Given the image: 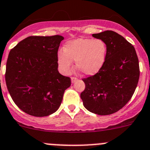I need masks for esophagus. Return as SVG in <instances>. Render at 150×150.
Listing matches in <instances>:
<instances>
[{
	"label": "esophagus",
	"mask_w": 150,
	"mask_h": 150,
	"mask_svg": "<svg viewBox=\"0 0 150 150\" xmlns=\"http://www.w3.org/2000/svg\"><path fill=\"white\" fill-rule=\"evenodd\" d=\"M77 81H78V78H75V77H72L71 78V82H72V83H74Z\"/></svg>",
	"instance_id": "obj_1"
}]
</instances>
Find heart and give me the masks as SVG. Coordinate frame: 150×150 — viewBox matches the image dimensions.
<instances>
[{
	"instance_id": "obj_1",
	"label": "heart",
	"mask_w": 150,
	"mask_h": 150,
	"mask_svg": "<svg viewBox=\"0 0 150 150\" xmlns=\"http://www.w3.org/2000/svg\"><path fill=\"white\" fill-rule=\"evenodd\" d=\"M107 56L106 44L100 39L78 38L69 40L58 53V64L63 73H70L72 61L86 75H96L104 65Z\"/></svg>"
}]
</instances>
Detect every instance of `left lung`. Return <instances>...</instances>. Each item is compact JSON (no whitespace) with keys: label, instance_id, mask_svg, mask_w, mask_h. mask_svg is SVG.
Listing matches in <instances>:
<instances>
[{"label":"left lung","instance_id":"1","mask_svg":"<svg viewBox=\"0 0 150 150\" xmlns=\"http://www.w3.org/2000/svg\"><path fill=\"white\" fill-rule=\"evenodd\" d=\"M107 46L102 69L83 79L86 88L81 94L83 105L98 115H109L122 108L131 99L139 79V64L134 47L113 30L92 34Z\"/></svg>","mask_w":150,"mask_h":150}]
</instances>
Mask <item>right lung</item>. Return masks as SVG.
<instances>
[{"label":"right lung","mask_w":150,"mask_h":150,"mask_svg":"<svg viewBox=\"0 0 150 150\" xmlns=\"http://www.w3.org/2000/svg\"><path fill=\"white\" fill-rule=\"evenodd\" d=\"M64 37L28 36L8 54L6 83L16 105L29 115L47 117L59 109L70 78L58 70V50Z\"/></svg>","instance_id":"1"}]
</instances>
